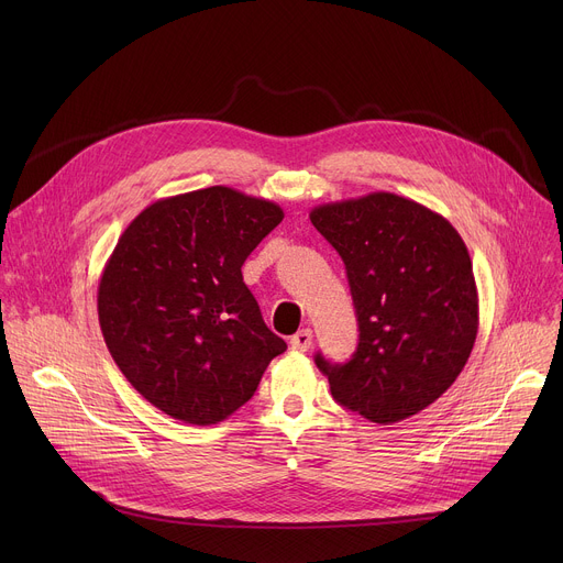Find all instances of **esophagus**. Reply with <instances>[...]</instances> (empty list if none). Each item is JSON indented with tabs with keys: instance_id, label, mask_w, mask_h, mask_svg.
Instances as JSON below:
<instances>
[{
	"instance_id": "34e87169",
	"label": "esophagus",
	"mask_w": 563,
	"mask_h": 563,
	"mask_svg": "<svg viewBox=\"0 0 563 563\" xmlns=\"http://www.w3.org/2000/svg\"><path fill=\"white\" fill-rule=\"evenodd\" d=\"M311 341H313L311 330H300L298 334H294V336L289 339V345H291V350H296V352H307V350L311 347Z\"/></svg>"
}]
</instances>
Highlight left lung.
Masks as SVG:
<instances>
[{"mask_svg":"<svg viewBox=\"0 0 563 563\" xmlns=\"http://www.w3.org/2000/svg\"><path fill=\"white\" fill-rule=\"evenodd\" d=\"M311 224L345 263L358 347L316 354L339 404L380 426L432 406L465 367L478 330L472 261L437 211L387 191L318 205Z\"/></svg>","mask_w":563,"mask_h":563,"instance_id":"1","label":"left lung"}]
</instances>
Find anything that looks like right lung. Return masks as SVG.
Returning a JSON list of instances; mask_svg holds the SVG:
<instances>
[{"mask_svg":"<svg viewBox=\"0 0 563 563\" xmlns=\"http://www.w3.org/2000/svg\"><path fill=\"white\" fill-rule=\"evenodd\" d=\"M283 216L276 202L209 187L157 200L124 229L98 316L113 361L151 406L191 426L220 423L287 350L240 272Z\"/></svg>","mask_w":563,"mask_h":563,"instance_id":"1","label":"right lung"}]
</instances>
